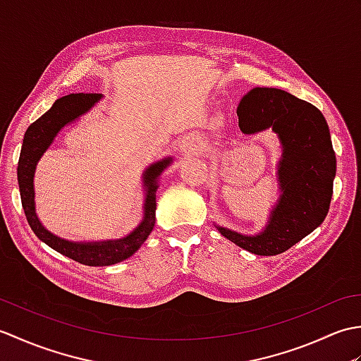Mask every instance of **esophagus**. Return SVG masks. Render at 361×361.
<instances>
[{
    "mask_svg": "<svg viewBox=\"0 0 361 361\" xmlns=\"http://www.w3.org/2000/svg\"><path fill=\"white\" fill-rule=\"evenodd\" d=\"M200 136H188L185 137V141L181 142V149L183 150H190L192 147H195L197 144H200Z\"/></svg>",
    "mask_w": 361,
    "mask_h": 361,
    "instance_id": "esophagus-1",
    "label": "esophagus"
}]
</instances>
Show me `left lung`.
Returning a JSON list of instances; mask_svg holds the SVG:
<instances>
[{
	"instance_id": "8db88e82",
	"label": "left lung",
	"mask_w": 361,
	"mask_h": 361,
	"mask_svg": "<svg viewBox=\"0 0 361 361\" xmlns=\"http://www.w3.org/2000/svg\"><path fill=\"white\" fill-rule=\"evenodd\" d=\"M239 127L252 135L271 128L282 145L281 195L262 233L245 235L217 226L237 247L276 256L323 224L334 192L336 158L327 122L317 106L278 88H252L237 106Z\"/></svg>"
}]
</instances>
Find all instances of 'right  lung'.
<instances>
[{
	"label": "right lung",
	"mask_w": 361,
	"mask_h": 361,
	"mask_svg": "<svg viewBox=\"0 0 361 361\" xmlns=\"http://www.w3.org/2000/svg\"><path fill=\"white\" fill-rule=\"evenodd\" d=\"M101 97L102 94L96 93H79L57 99L42 118H38L27 127L25 140H23L17 169L21 204L23 209H25L30 229L35 233L38 239L44 242L52 250L60 252V255L90 267H106L118 264L121 260L132 256L145 242V239L152 233L153 226H155L158 176L172 163V158H164L158 161V163L150 164L144 171V219L140 226L133 229L124 239L106 242H70L49 233L40 224V220H38L35 214L34 173L37 163L46 152V149L52 144L54 137L57 136L60 130L70 124V122L80 118L83 113H87L96 102L101 101Z\"/></svg>",
	"instance_id": "1"
}]
</instances>
